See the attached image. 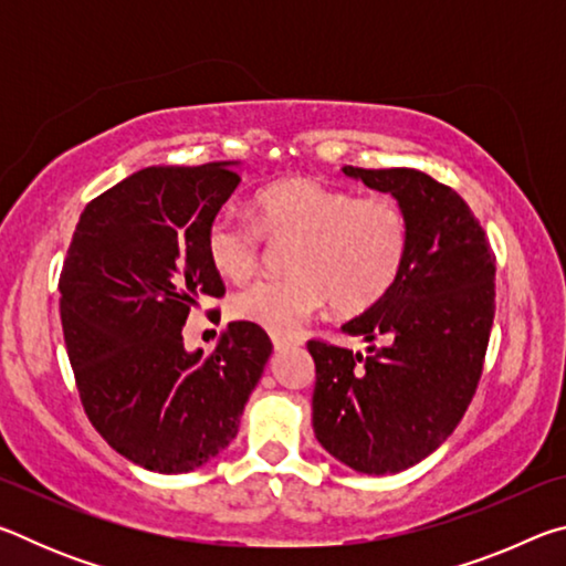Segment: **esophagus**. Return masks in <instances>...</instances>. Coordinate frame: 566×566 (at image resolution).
Instances as JSON below:
<instances>
[{"label":"esophagus","mask_w":566,"mask_h":566,"mask_svg":"<svg viewBox=\"0 0 566 566\" xmlns=\"http://www.w3.org/2000/svg\"><path fill=\"white\" fill-rule=\"evenodd\" d=\"M272 344H274V349H276V352H282V349L296 347V344H300V339H294V337H284V334H272Z\"/></svg>","instance_id":"34e87169"}]
</instances>
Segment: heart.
I'll return each mask as SVG.
<instances>
[{
	"mask_svg": "<svg viewBox=\"0 0 566 566\" xmlns=\"http://www.w3.org/2000/svg\"><path fill=\"white\" fill-rule=\"evenodd\" d=\"M254 222L222 212L207 227V256L219 276L244 282L260 266V229L294 239L284 280H262L239 292L232 314L272 334H292L327 300L357 314L385 300L409 254L405 209L389 197L292 177L254 197Z\"/></svg>",
	"mask_w": 566,
	"mask_h": 566,
	"instance_id": "1",
	"label": "heart"
}]
</instances>
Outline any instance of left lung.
I'll return each mask as SVG.
<instances>
[{"label":"left lung","instance_id":"1","mask_svg":"<svg viewBox=\"0 0 566 566\" xmlns=\"http://www.w3.org/2000/svg\"><path fill=\"white\" fill-rule=\"evenodd\" d=\"M397 199L409 254L385 300L342 332L367 354L310 342L317 442L359 474H397L454 432L474 397L494 319V254L472 209L424 171L342 167Z\"/></svg>","mask_w":566,"mask_h":566}]
</instances>
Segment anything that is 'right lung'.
Instances as JSON below:
<instances>
[{"label": "right lung", "instance_id": "1", "mask_svg": "<svg viewBox=\"0 0 566 566\" xmlns=\"http://www.w3.org/2000/svg\"><path fill=\"white\" fill-rule=\"evenodd\" d=\"M237 165L134 171L84 207L64 260L62 329L84 411L149 472L185 474L227 449L272 354L249 322H229L209 357L181 337L191 306L224 294L205 239L242 181Z\"/></svg>", "mask_w": 566, "mask_h": 566}]
</instances>
